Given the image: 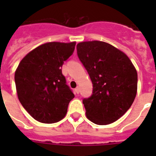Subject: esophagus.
I'll list each match as a JSON object with an SVG mask.
<instances>
[{
	"label": "esophagus",
	"mask_w": 156,
	"mask_h": 156,
	"mask_svg": "<svg viewBox=\"0 0 156 156\" xmlns=\"http://www.w3.org/2000/svg\"><path fill=\"white\" fill-rule=\"evenodd\" d=\"M74 90H75V93L77 94V95H78V94H79V91H80V90H79V87H77Z\"/></svg>",
	"instance_id": "34e87169"
}]
</instances>
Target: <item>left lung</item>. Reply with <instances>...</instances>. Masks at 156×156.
I'll return each instance as SVG.
<instances>
[{
	"label": "left lung",
	"instance_id": "8db88e82",
	"mask_svg": "<svg viewBox=\"0 0 156 156\" xmlns=\"http://www.w3.org/2000/svg\"><path fill=\"white\" fill-rule=\"evenodd\" d=\"M77 53L93 84L91 95L83 100L87 117L97 125L117 121L137 94L138 74L133 65L124 52L102 41L79 43Z\"/></svg>",
	"mask_w": 156,
	"mask_h": 156
}]
</instances>
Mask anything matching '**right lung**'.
<instances>
[{
	"mask_svg": "<svg viewBox=\"0 0 156 156\" xmlns=\"http://www.w3.org/2000/svg\"><path fill=\"white\" fill-rule=\"evenodd\" d=\"M75 42H51L30 52L14 74L18 100L36 121L52 124L63 119L74 97L61 68L73 54Z\"/></svg>",
	"mask_w": 156,
	"mask_h": 156,
	"instance_id": "right-lung-1",
	"label": "right lung"
}]
</instances>
